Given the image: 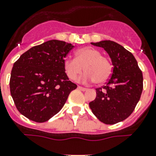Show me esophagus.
I'll return each mask as SVG.
<instances>
[{
  "label": "esophagus",
  "instance_id": "obj_1",
  "mask_svg": "<svg viewBox=\"0 0 156 156\" xmlns=\"http://www.w3.org/2000/svg\"><path fill=\"white\" fill-rule=\"evenodd\" d=\"M78 89H80V90H82V91H86L87 90V89L86 88H83V87H82V86H78Z\"/></svg>",
  "mask_w": 156,
  "mask_h": 156
}]
</instances>
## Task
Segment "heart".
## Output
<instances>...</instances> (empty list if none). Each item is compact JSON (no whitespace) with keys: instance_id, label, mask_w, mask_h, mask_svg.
I'll use <instances>...</instances> for the list:
<instances>
[{"instance_id":"b5f03b06","label":"heart","mask_w":156,"mask_h":156,"mask_svg":"<svg viewBox=\"0 0 156 156\" xmlns=\"http://www.w3.org/2000/svg\"><path fill=\"white\" fill-rule=\"evenodd\" d=\"M66 74L71 80H75L83 71L86 73L80 77L83 83L94 81L101 84L106 82L112 73V64L109 59L101 54L96 48L91 46L80 48L76 51V58L67 57L63 62Z\"/></svg>"}]
</instances>
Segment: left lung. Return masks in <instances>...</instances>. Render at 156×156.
I'll list each match as a JSON object with an SVG mask.
<instances>
[{
    "label": "left lung",
    "mask_w": 156,
    "mask_h": 156,
    "mask_svg": "<svg viewBox=\"0 0 156 156\" xmlns=\"http://www.w3.org/2000/svg\"><path fill=\"white\" fill-rule=\"evenodd\" d=\"M91 44L108 53L113 72L106 84L96 89V98L89 107L103 123L116 124L134 111L143 91L142 72L133 55L121 44L111 40Z\"/></svg>",
    "instance_id": "obj_1"
}]
</instances>
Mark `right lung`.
<instances>
[{"label":"right lung","mask_w":156,"mask_h":156,"mask_svg":"<svg viewBox=\"0 0 156 156\" xmlns=\"http://www.w3.org/2000/svg\"><path fill=\"white\" fill-rule=\"evenodd\" d=\"M73 45L52 40L30 48L14 63L10 91L18 112L44 122L61 111L77 85L64 70L65 57Z\"/></svg>","instance_id":"right-lung-1"}]
</instances>
